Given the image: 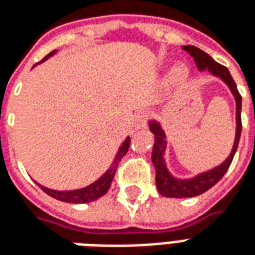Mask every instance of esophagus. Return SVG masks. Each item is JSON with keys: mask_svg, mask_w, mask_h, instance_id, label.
I'll return each instance as SVG.
<instances>
[{"mask_svg": "<svg viewBox=\"0 0 255 255\" xmlns=\"http://www.w3.org/2000/svg\"><path fill=\"white\" fill-rule=\"evenodd\" d=\"M147 120H148V113L146 111H140L136 113L135 116V128H144L147 126Z\"/></svg>", "mask_w": 255, "mask_h": 255, "instance_id": "obj_1", "label": "esophagus"}]
</instances>
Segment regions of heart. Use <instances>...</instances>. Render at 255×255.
Returning <instances> with one entry per match:
<instances>
[{
	"instance_id": "1",
	"label": "heart",
	"mask_w": 255,
	"mask_h": 255,
	"mask_svg": "<svg viewBox=\"0 0 255 255\" xmlns=\"http://www.w3.org/2000/svg\"><path fill=\"white\" fill-rule=\"evenodd\" d=\"M188 75H189V71H188L185 66L178 65L171 71L170 80L173 84H181V82H184L188 78Z\"/></svg>"
}]
</instances>
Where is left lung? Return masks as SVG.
<instances>
[{
    "instance_id": "1",
    "label": "left lung",
    "mask_w": 255,
    "mask_h": 255,
    "mask_svg": "<svg viewBox=\"0 0 255 255\" xmlns=\"http://www.w3.org/2000/svg\"><path fill=\"white\" fill-rule=\"evenodd\" d=\"M182 50L186 51L196 62V66L200 70L208 69L214 75H218L222 80L228 85V88L233 92L235 101H237V135H235V142H234L233 151L230 154L227 159L218 167H215L212 170L205 171L203 174L197 175L195 178L190 180H178L174 178L173 175L167 171L165 165V159H163V152H165L166 140H165V132L162 131L159 124L156 122H150V129L151 132L155 135V143H154V148H152L151 161L155 167V184L156 189L165 197H174V199H184V197H195L201 193H204L208 189L222 180V177L226 174L228 167L231 165L234 159L235 151L238 148L239 137H241V131H242V119H241V109H242V96L239 94L238 88L233 77L230 74V71L226 66L220 65L218 62H215L211 56L201 51L200 48L195 46H184Z\"/></svg>"
}]
</instances>
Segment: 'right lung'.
Here are the masks:
<instances>
[{
	"label": "right lung",
	"instance_id": "add662e5",
	"mask_svg": "<svg viewBox=\"0 0 255 255\" xmlns=\"http://www.w3.org/2000/svg\"><path fill=\"white\" fill-rule=\"evenodd\" d=\"M55 51H52L50 52L48 55L44 58L43 60H46L48 56H51L54 54ZM41 60V62H43ZM40 63V62H39ZM129 143H131V139L127 137L124 143H123L120 148H119V152L115 156V161L111 165L107 173L99 178V180L93 182V184H90L89 186H86V188H82V189L78 190H54V189H48L46 186H40V189L43 192H46L47 195L51 196V197H54L56 200H60V201H65V203H74V204H82V203H90V201H94V200L100 199V197H103L107 192L111 188V184H112V180L115 174H116V170H118V166L122 161V158L126 154H127L128 148H129Z\"/></svg>",
	"mask_w": 255,
	"mask_h": 255
}]
</instances>
